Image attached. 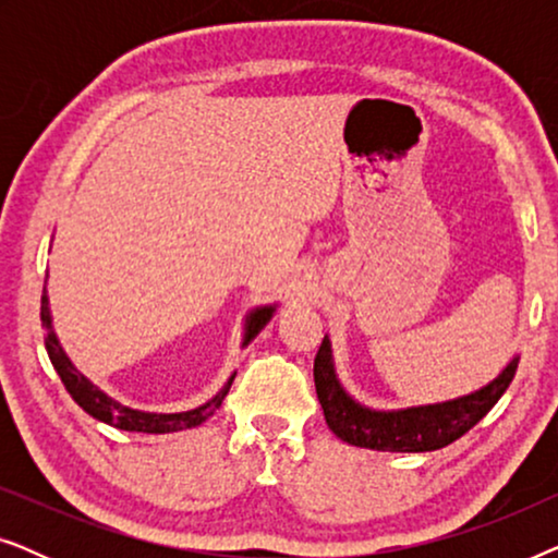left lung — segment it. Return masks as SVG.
<instances>
[{
    "mask_svg": "<svg viewBox=\"0 0 558 558\" xmlns=\"http://www.w3.org/2000/svg\"><path fill=\"white\" fill-rule=\"evenodd\" d=\"M518 361L521 357L513 355L490 384L457 399L407 409H371L342 388L330 338L325 335L315 357V388L327 426L348 445L376 452H434L468 434L500 401L515 376Z\"/></svg>",
    "mask_w": 558,
    "mask_h": 558,
    "instance_id": "left-lung-1",
    "label": "left lung"
}]
</instances>
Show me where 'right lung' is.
<instances>
[{
	"label": "right lung",
	"mask_w": 558,
	"mask_h": 558,
	"mask_svg": "<svg viewBox=\"0 0 558 558\" xmlns=\"http://www.w3.org/2000/svg\"><path fill=\"white\" fill-rule=\"evenodd\" d=\"M277 312V304H264V307L251 310L246 315V325H243V342L241 348H246L251 340L256 338L258 332L269 325V319ZM40 319L45 327V350H48L52 368L58 371L60 380H63L65 391L73 396V401L78 407L90 414L98 422L117 426V429L124 432H144V434H170V432H182V429H193V426H201L205 418L216 414V409H220L226 393L231 391V384L235 378V373L226 380L223 388L213 396L210 401H205L203 407H195L190 411H178V414H157V411H140L132 407H124V403L111 399L109 393H104L101 388L90 384V380L83 376V373L75 368L71 363V357L65 355L63 345H60L56 327H52V315H50V300H48V287L43 289V307H40Z\"/></svg>",
	"instance_id": "add662e5"
}]
</instances>
